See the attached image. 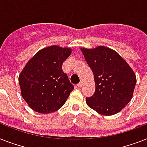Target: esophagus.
Wrapping results in <instances>:
<instances>
[{"instance_id": "obj_1", "label": "esophagus", "mask_w": 147, "mask_h": 147, "mask_svg": "<svg viewBox=\"0 0 147 147\" xmlns=\"http://www.w3.org/2000/svg\"><path fill=\"white\" fill-rule=\"evenodd\" d=\"M77 85H78V88H82V85H83V82H82V81H81L80 82L78 83V84Z\"/></svg>"}]
</instances>
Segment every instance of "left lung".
I'll list each match as a JSON object with an SVG mask.
<instances>
[{"label": "left lung", "mask_w": 147, "mask_h": 147, "mask_svg": "<svg viewBox=\"0 0 147 147\" xmlns=\"http://www.w3.org/2000/svg\"><path fill=\"white\" fill-rule=\"evenodd\" d=\"M94 77L95 92L86 98L88 107L103 115L118 113L130 102L137 78L125 60L105 47L81 49Z\"/></svg>", "instance_id": "1"}]
</instances>
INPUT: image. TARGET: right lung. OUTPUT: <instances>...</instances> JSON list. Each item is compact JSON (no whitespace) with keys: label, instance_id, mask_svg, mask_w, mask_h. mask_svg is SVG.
I'll return each mask as SVG.
<instances>
[{"label":"right lung","instance_id":"right-lung-1","mask_svg":"<svg viewBox=\"0 0 147 147\" xmlns=\"http://www.w3.org/2000/svg\"><path fill=\"white\" fill-rule=\"evenodd\" d=\"M70 54L69 48L47 47L36 53L21 71L22 97L35 111L49 114L57 111L74 89L62 70V64Z\"/></svg>","mask_w":147,"mask_h":147}]
</instances>
